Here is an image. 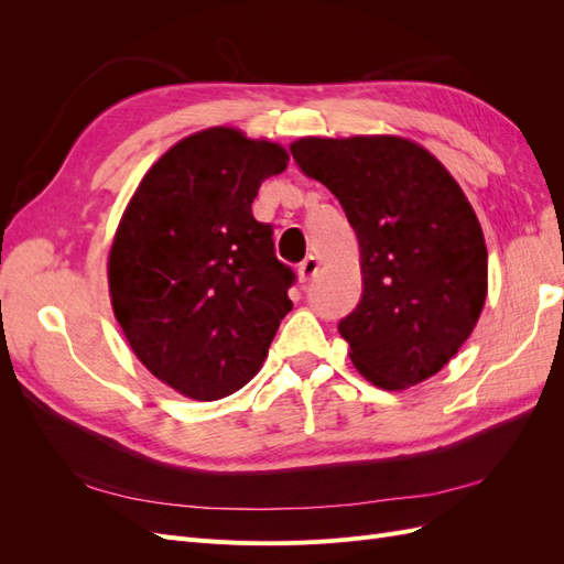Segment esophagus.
I'll use <instances>...</instances> for the list:
<instances>
[{
	"label": "esophagus",
	"mask_w": 564,
	"mask_h": 564,
	"mask_svg": "<svg viewBox=\"0 0 564 564\" xmlns=\"http://www.w3.org/2000/svg\"><path fill=\"white\" fill-rule=\"evenodd\" d=\"M319 270V261L315 259V256H308V259L299 263V275L303 282H308L315 278V272Z\"/></svg>",
	"instance_id": "obj_1"
}]
</instances>
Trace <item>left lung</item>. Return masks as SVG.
<instances>
[{
    "label": "left lung",
    "mask_w": 564,
    "mask_h": 564,
    "mask_svg": "<svg viewBox=\"0 0 564 564\" xmlns=\"http://www.w3.org/2000/svg\"><path fill=\"white\" fill-rule=\"evenodd\" d=\"M301 172L327 185L360 242L362 296L338 322L362 377L402 390L470 336L487 296L482 228L429 150L395 135L301 139Z\"/></svg>",
    "instance_id": "obj_1"
}]
</instances>
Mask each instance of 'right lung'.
Segmentation results:
<instances>
[{
  "label": "right lung",
  "instance_id": "obj_1",
  "mask_svg": "<svg viewBox=\"0 0 564 564\" xmlns=\"http://www.w3.org/2000/svg\"><path fill=\"white\" fill-rule=\"evenodd\" d=\"M278 143L216 127L152 164L117 228L112 311L135 357L193 400H220L261 369L296 272L251 202L286 169Z\"/></svg>",
  "mask_w": 564,
  "mask_h": 564
}]
</instances>
